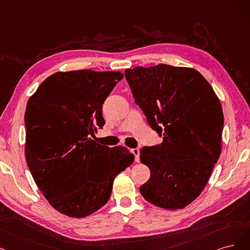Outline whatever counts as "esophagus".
<instances>
[{
	"label": "esophagus",
	"mask_w": 250,
	"mask_h": 250,
	"mask_svg": "<svg viewBox=\"0 0 250 250\" xmlns=\"http://www.w3.org/2000/svg\"><path fill=\"white\" fill-rule=\"evenodd\" d=\"M132 152H133L134 156H135V161H136V162H139V161H140V157H139L140 149L139 148H134V149H132Z\"/></svg>",
	"instance_id": "obj_1"
}]
</instances>
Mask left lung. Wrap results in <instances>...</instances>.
<instances>
[{
	"instance_id": "8db88e82",
	"label": "left lung",
	"mask_w": 250,
	"mask_h": 250,
	"mask_svg": "<svg viewBox=\"0 0 250 250\" xmlns=\"http://www.w3.org/2000/svg\"><path fill=\"white\" fill-rule=\"evenodd\" d=\"M137 104L163 142L144 147L150 170L140 187L148 203L180 210L194 201L221 154L223 112L212 86L194 68L159 64L125 69Z\"/></svg>"
}]
</instances>
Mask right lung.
Instances as JSON below:
<instances>
[{
    "label": "right lung",
    "mask_w": 250,
    "mask_h": 250,
    "mask_svg": "<svg viewBox=\"0 0 250 250\" xmlns=\"http://www.w3.org/2000/svg\"><path fill=\"white\" fill-rule=\"evenodd\" d=\"M124 78L120 71H58L30 96L25 113V156L50 205L83 218L107 204L116 175L134 162L125 146L91 139L102 128L103 104Z\"/></svg>",
    "instance_id": "1"
}]
</instances>
